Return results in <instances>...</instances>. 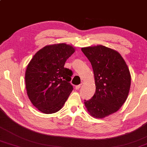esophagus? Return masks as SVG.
Wrapping results in <instances>:
<instances>
[{"label":"esophagus","mask_w":147,"mask_h":147,"mask_svg":"<svg viewBox=\"0 0 147 147\" xmlns=\"http://www.w3.org/2000/svg\"><path fill=\"white\" fill-rule=\"evenodd\" d=\"M81 86H82V85L80 84V85H76V86L75 87V89H76V90H78L81 87Z\"/></svg>","instance_id":"esophagus-1"}]
</instances>
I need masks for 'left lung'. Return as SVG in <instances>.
<instances>
[{
  "mask_svg": "<svg viewBox=\"0 0 147 147\" xmlns=\"http://www.w3.org/2000/svg\"><path fill=\"white\" fill-rule=\"evenodd\" d=\"M92 65L96 92L91 99L85 100L90 115L102 119L121 108L129 95L131 76L121 55L104 46L82 47Z\"/></svg>",
  "mask_w": 147,
  "mask_h": 147,
  "instance_id": "obj_1",
  "label": "left lung"
}]
</instances>
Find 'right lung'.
<instances>
[{"mask_svg": "<svg viewBox=\"0 0 147 147\" xmlns=\"http://www.w3.org/2000/svg\"><path fill=\"white\" fill-rule=\"evenodd\" d=\"M75 51L71 45L56 44L42 48L34 55L25 74L27 94L32 104L44 114H53L63 107L73 90L72 71L64 67Z\"/></svg>", "mask_w": 147, "mask_h": 147, "instance_id": "1", "label": "right lung"}]
</instances>
